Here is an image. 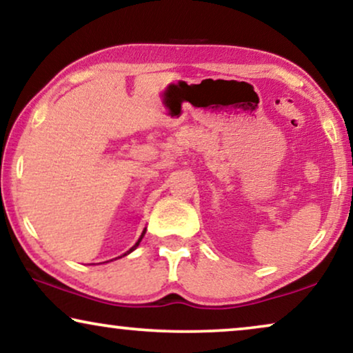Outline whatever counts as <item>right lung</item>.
Instances as JSON below:
<instances>
[{
  "instance_id": "right-lung-1",
  "label": "right lung",
  "mask_w": 353,
  "mask_h": 353,
  "mask_svg": "<svg viewBox=\"0 0 353 353\" xmlns=\"http://www.w3.org/2000/svg\"><path fill=\"white\" fill-rule=\"evenodd\" d=\"M144 233H146V228H144V231H143V233H141V236H139V239H138V243H137V244H134V245H133V248H132V249H130V250H128V252H127V254H130V252H133V250H134V249H137V248H138V244H139V243H141V239H143V236H144ZM127 254H123V255H127Z\"/></svg>"
}]
</instances>
